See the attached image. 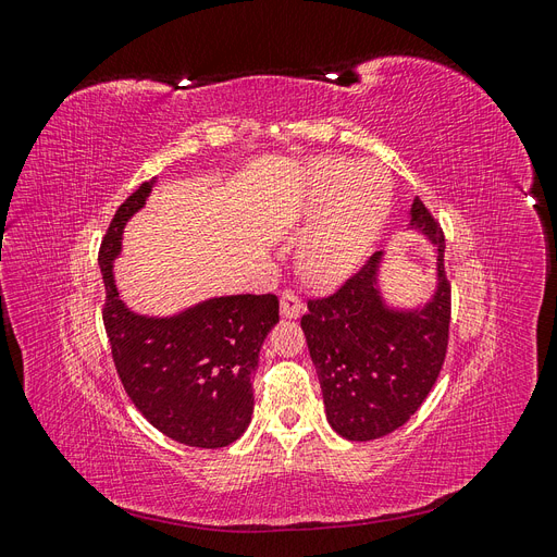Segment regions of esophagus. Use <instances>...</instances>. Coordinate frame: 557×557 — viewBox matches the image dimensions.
I'll use <instances>...</instances> for the list:
<instances>
[{"instance_id": "1", "label": "esophagus", "mask_w": 557, "mask_h": 557, "mask_svg": "<svg viewBox=\"0 0 557 557\" xmlns=\"http://www.w3.org/2000/svg\"><path fill=\"white\" fill-rule=\"evenodd\" d=\"M301 313H305V305H301V299L293 290H283V295H281V315L283 318H299Z\"/></svg>"}]
</instances>
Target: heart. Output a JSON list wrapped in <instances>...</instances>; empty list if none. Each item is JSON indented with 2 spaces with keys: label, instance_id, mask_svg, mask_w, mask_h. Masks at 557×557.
<instances>
[{
  "label": "heart",
  "instance_id": "obj_1",
  "mask_svg": "<svg viewBox=\"0 0 557 557\" xmlns=\"http://www.w3.org/2000/svg\"><path fill=\"white\" fill-rule=\"evenodd\" d=\"M393 205V181L376 162L323 158L307 172L301 218L314 223L297 246L301 278L332 290L372 252Z\"/></svg>",
  "mask_w": 557,
  "mask_h": 557
}]
</instances>
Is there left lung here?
Instances as JSON below:
<instances>
[{
    "instance_id": "1",
    "label": "left lung",
    "mask_w": 557,
    "mask_h": 557,
    "mask_svg": "<svg viewBox=\"0 0 557 557\" xmlns=\"http://www.w3.org/2000/svg\"><path fill=\"white\" fill-rule=\"evenodd\" d=\"M409 230L434 248V290L413 307L385 297V252L325 299H311L301 330L323 391L330 428L348 442H372L401 428L430 395L442 372L450 285L444 272V234L418 197Z\"/></svg>"
}]
</instances>
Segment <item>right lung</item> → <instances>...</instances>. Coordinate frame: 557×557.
Here are the masks:
<instances>
[{
	"label": "right lung",
	"mask_w": 557,
	"mask_h": 557,
	"mask_svg": "<svg viewBox=\"0 0 557 557\" xmlns=\"http://www.w3.org/2000/svg\"><path fill=\"white\" fill-rule=\"evenodd\" d=\"M156 183H141L123 201L99 248L113 362L134 407L156 430L185 446L223 448L250 423V379L267 334L278 323V299L225 295L172 315L132 311L115 285L113 262L125 225L146 207Z\"/></svg>",
	"instance_id": "add662e5"
}]
</instances>
